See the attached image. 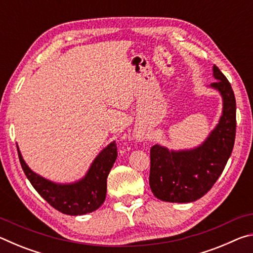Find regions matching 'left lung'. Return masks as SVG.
<instances>
[{
    "label": "left lung",
    "instance_id": "8db88e82",
    "mask_svg": "<svg viewBox=\"0 0 253 253\" xmlns=\"http://www.w3.org/2000/svg\"><path fill=\"white\" fill-rule=\"evenodd\" d=\"M213 76L217 81L211 87L223 98V111L207 140L191 151H169L160 145L151 148L149 186L153 194L165 202L188 203L202 198L223 172L232 153L237 128L234 92L216 66Z\"/></svg>",
    "mask_w": 253,
    "mask_h": 253
}]
</instances>
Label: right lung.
I'll return each instance as SVG.
<instances>
[{
    "label": "right lung",
    "mask_w": 253,
    "mask_h": 253,
    "mask_svg": "<svg viewBox=\"0 0 253 253\" xmlns=\"http://www.w3.org/2000/svg\"><path fill=\"white\" fill-rule=\"evenodd\" d=\"M18 154L21 166L30 183L51 207L68 215H83L96 211L104 203L107 176L117 158V145L116 142H113L102 149L85 176L72 184H55L39 176L25 164L19 147Z\"/></svg>",
    "instance_id": "right-lung-1"
}]
</instances>
